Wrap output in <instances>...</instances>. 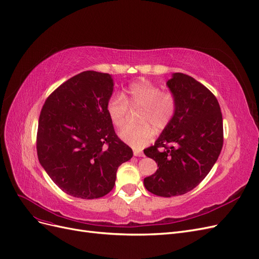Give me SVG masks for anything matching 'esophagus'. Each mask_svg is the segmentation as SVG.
Here are the masks:
<instances>
[{
	"mask_svg": "<svg viewBox=\"0 0 259 259\" xmlns=\"http://www.w3.org/2000/svg\"><path fill=\"white\" fill-rule=\"evenodd\" d=\"M133 153H134L135 156H144V153L140 150H138V149H134V150H133Z\"/></svg>",
	"mask_w": 259,
	"mask_h": 259,
	"instance_id": "34e87169",
	"label": "esophagus"
}]
</instances>
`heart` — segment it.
<instances>
[{"instance_id": "heart-1", "label": "heart", "mask_w": 259, "mask_h": 259, "mask_svg": "<svg viewBox=\"0 0 259 259\" xmlns=\"http://www.w3.org/2000/svg\"><path fill=\"white\" fill-rule=\"evenodd\" d=\"M142 109L138 116V127H126L120 132V138L126 144L142 148L151 142L153 129L162 131L173 120L176 112V98L169 92H162L159 86L148 80L132 83L122 95H113L106 105L112 124L123 128L126 124L130 109Z\"/></svg>"}]
</instances>
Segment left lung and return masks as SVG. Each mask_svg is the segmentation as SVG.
<instances>
[{"label": "left lung", "instance_id": "obj_1", "mask_svg": "<svg viewBox=\"0 0 259 259\" xmlns=\"http://www.w3.org/2000/svg\"><path fill=\"white\" fill-rule=\"evenodd\" d=\"M166 85L176 98V112L154 146L144 150L159 167L144 185L169 198L189 192L206 177L222 151L224 130L221 107L204 85L179 72Z\"/></svg>", "mask_w": 259, "mask_h": 259}]
</instances>
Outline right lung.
<instances>
[{"label": "right lung", "instance_id": "add662e5", "mask_svg": "<svg viewBox=\"0 0 259 259\" xmlns=\"http://www.w3.org/2000/svg\"><path fill=\"white\" fill-rule=\"evenodd\" d=\"M113 85L110 74L84 71L55 90L42 108L38 161L53 182L72 197H104L113 189L117 168L133 156L106 110Z\"/></svg>", "mask_w": 259, "mask_h": 259}]
</instances>
